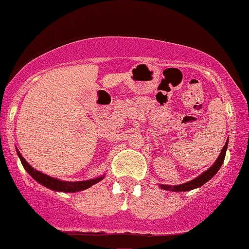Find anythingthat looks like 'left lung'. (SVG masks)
<instances>
[{
  "label": "left lung",
  "instance_id": "8db88e82",
  "mask_svg": "<svg viewBox=\"0 0 249 249\" xmlns=\"http://www.w3.org/2000/svg\"><path fill=\"white\" fill-rule=\"evenodd\" d=\"M227 147H228V141H227V143L223 146V148H222L220 156H218L217 160L215 161V164H213V166L209 168V170H207L204 173H202L199 177L194 179V180H190L189 183L181 184V185H176V186H172V188L168 185H160V188L164 189V190H172V191H190V190L202 186L203 184H205L208 180H210V179L216 175V172L220 170L221 165L223 164V161H224V158H226Z\"/></svg>",
  "mask_w": 249,
  "mask_h": 249
}]
</instances>
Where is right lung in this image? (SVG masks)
I'll return each mask as SVG.
<instances>
[{"label":"right lung","instance_id":"add662e5","mask_svg":"<svg viewBox=\"0 0 249 249\" xmlns=\"http://www.w3.org/2000/svg\"><path fill=\"white\" fill-rule=\"evenodd\" d=\"M18 156L20 158L25 170L27 171L32 177L36 179L38 183L42 184V185L46 186V188H49L51 190H54V191H63V192L82 191V190L90 188V186H92L93 184L98 183L101 179H103V177H101V178L90 179V180H84V181H63V180H59V179L52 178L50 177V176L44 175V173L34 170V168L32 167L25 159H23V157L21 156L18 151Z\"/></svg>","mask_w":249,"mask_h":249}]
</instances>
